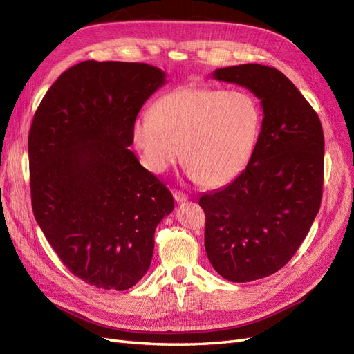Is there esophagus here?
I'll list each match as a JSON object with an SVG mask.
<instances>
[{
  "instance_id": "esophagus-1",
  "label": "esophagus",
  "mask_w": 354,
  "mask_h": 354,
  "mask_svg": "<svg viewBox=\"0 0 354 354\" xmlns=\"http://www.w3.org/2000/svg\"><path fill=\"white\" fill-rule=\"evenodd\" d=\"M174 198H175L178 203H184V201L188 200V196H187L185 192H182V191H174Z\"/></svg>"
}]
</instances>
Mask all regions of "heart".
<instances>
[{"label": "heart", "mask_w": 354, "mask_h": 354, "mask_svg": "<svg viewBox=\"0 0 354 354\" xmlns=\"http://www.w3.org/2000/svg\"><path fill=\"white\" fill-rule=\"evenodd\" d=\"M261 109L247 91L188 85L158 98L133 122V142L144 165L163 174L180 156L194 180L230 184L252 160Z\"/></svg>", "instance_id": "b5f03b06"}]
</instances>
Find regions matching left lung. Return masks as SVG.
Masks as SVG:
<instances>
[{"label":"left lung","mask_w":354,"mask_h":354,"mask_svg":"<svg viewBox=\"0 0 354 354\" xmlns=\"http://www.w3.org/2000/svg\"><path fill=\"white\" fill-rule=\"evenodd\" d=\"M212 77L252 91L263 110L256 150L243 174L198 200L213 269L231 282H250L287 265L309 234L322 200V124L275 67L239 64L216 69Z\"/></svg>","instance_id":"8db88e82"}]
</instances>
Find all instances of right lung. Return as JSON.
I'll list each match as a JSON object with an SVG mask.
<instances>
[{"mask_svg":"<svg viewBox=\"0 0 354 354\" xmlns=\"http://www.w3.org/2000/svg\"><path fill=\"white\" fill-rule=\"evenodd\" d=\"M165 84L151 64L82 62L59 76L32 120L33 214L64 266L97 288L123 291L145 275L156 227L175 206L129 150L136 116Z\"/></svg>","mask_w":354,"mask_h":354,"instance_id":"obj_1","label":"right lung"}]
</instances>
